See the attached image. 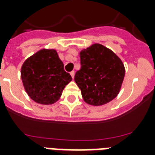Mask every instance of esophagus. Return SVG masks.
Instances as JSON below:
<instances>
[{
	"instance_id": "obj_1",
	"label": "esophagus",
	"mask_w": 155,
	"mask_h": 155,
	"mask_svg": "<svg viewBox=\"0 0 155 155\" xmlns=\"http://www.w3.org/2000/svg\"><path fill=\"white\" fill-rule=\"evenodd\" d=\"M70 74H71V77L74 79V76H75V71H71Z\"/></svg>"
}]
</instances>
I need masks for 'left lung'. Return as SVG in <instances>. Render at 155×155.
Segmentation results:
<instances>
[{
	"label": "left lung",
	"mask_w": 155,
	"mask_h": 155,
	"mask_svg": "<svg viewBox=\"0 0 155 155\" xmlns=\"http://www.w3.org/2000/svg\"><path fill=\"white\" fill-rule=\"evenodd\" d=\"M80 64L74 80L86 103L103 105L117 96L125 68L112 51L101 44L92 45L80 52Z\"/></svg>",
	"instance_id": "left-lung-1"
}]
</instances>
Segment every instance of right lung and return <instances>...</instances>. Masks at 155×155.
Here are the masks:
<instances>
[{
	"label": "right lung",
	"instance_id": "1",
	"mask_svg": "<svg viewBox=\"0 0 155 155\" xmlns=\"http://www.w3.org/2000/svg\"><path fill=\"white\" fill-rule=\"evenodd\" d=\"M21 75L29 97L42 104L57 101L66 85L72 80L64 71L63 62L54 50H41L27 58Z\"/></svg>",
	"mask_w": 155,
	"mask_h": 155
}]
</instances>
